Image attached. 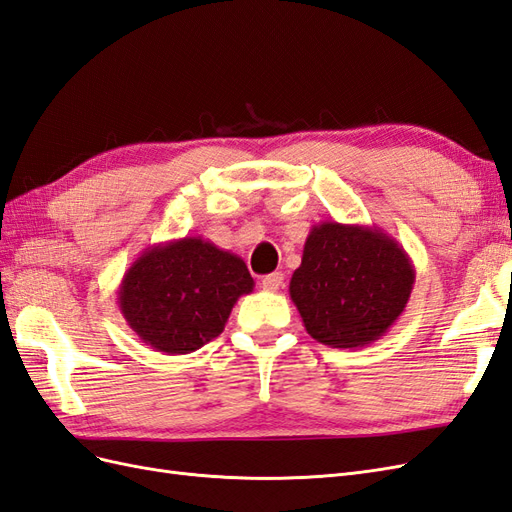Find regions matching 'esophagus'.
<instances>
[{
    "label": "esophagus",
    "mask_w": 512,
    "mask_h": 512,
    "mask_svg": "<svg viewBox=\"0 0 512 512\" xmlns=\"http://www.w3.org/2000/svg\"><path fill=\"white\" fill-rule=\"evenodd\" d=\"M282 284H284V273H280V271L269 273V275H265L260 280V286L265 288V290H269V292H275Z\"/></svg>",
    "instance_id": "obj_1"
}]
</instances>
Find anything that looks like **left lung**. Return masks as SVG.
<instances>
[{
  "mask_svg": "<svg viewBox=\"0 0 512 512\" xmlns=\"http://www.w3.org/2000/svg\"><path fill=\"white\" fill-rule=\"evenodd\" d=\"M414 277L410 256L382 228L320 222L305 239L290 299L316 342L354 350L404 314Z\"/></svg>",
  "mask_w": 512,
  "mask_h": 512,
  "instance_id": "obj_1",
  "label": "left lung"
}]
</instances>
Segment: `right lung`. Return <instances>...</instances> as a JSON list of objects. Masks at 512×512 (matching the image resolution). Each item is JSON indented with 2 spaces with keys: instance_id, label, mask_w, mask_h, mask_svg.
Returning a JSON list of instances; mask_svg holds the SVG:
<instances>
[{
  "instance_id": "right-lung-1",
  "label": "right lung",
  "mask_w": 512,
  "mask_h": 512,
  "mask_svg": "<svg viewBox=\"0 0 512 512\" xmlns=\"http://www.w3.org/2000/svg\"><path fill=\"white\" fill-rule=\"evenodd\" d=\"M254 280L243 258L203 237L151 245L123 275L117 303L156 352L188 354L218 337Z\"/></svg>"
}]
</instances>
